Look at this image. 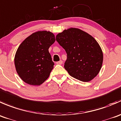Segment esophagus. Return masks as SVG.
I'll return each instance as SVG.
<instances>
[{
	"mask_svg": "<svg viewBox=\"0 0 121 121\" xmlns=\"http://www.w3.org/2000/svg\"><path fill=\"white\" fill-rule=\"evenodd\" d=\"M62 63H63V61L62 60H59V61H58V62H56V64L57 65H62Z\"/></svg>",
	"mask_w": 121,
	"mask_h": 121,
	"instance_id": "1",
	"label": "esophagus"
}]
</instances>
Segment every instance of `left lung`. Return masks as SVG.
Segmentation results:
<instances>
[{"label":"left lung","instance_id":"left-lung-1","mask_svg":"<svg viewBox=\"0 0 121 121\" xmlns=\"http://www.w3.org/2000/svg\"><path fill=\"white\" fill-rule=\"evenodd\" d=\"M56 40L66 52L64 68L70 76L82 82H89L98 74L103 53L92 36L79 29L70 28L57 35Z\"/></svg>","mask_w":121,"mask_h":121}]
</instances>
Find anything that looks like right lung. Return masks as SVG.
Instances as JSON below:
<instances>
[{"label":"right lung","instance_id":"1","mask_svg":"<svg viewBox=\"0 0 121 121\" xmlns=\"http://www.w3.org/2000/svg\"><path fill=\"white\" fill-rule=\"evenodd\" d=\"M55 42L52 33L38 31L20 44L15 55V65L24 82L40 85L48 78L54 65L48 49Z\"/></svg>","mask_w":121,"mask_h":121}]
</instances>
